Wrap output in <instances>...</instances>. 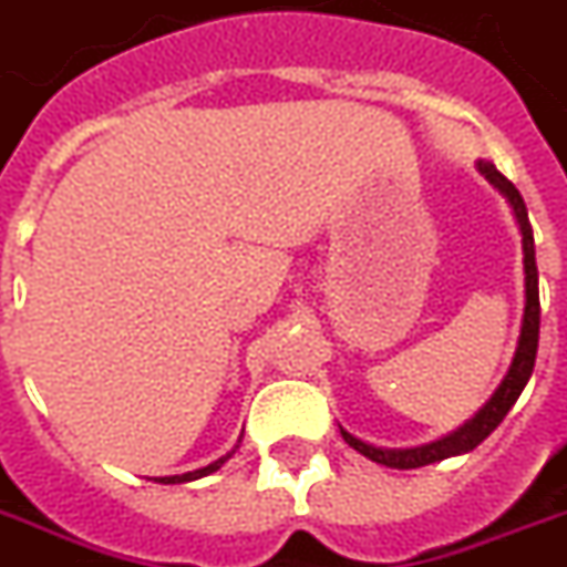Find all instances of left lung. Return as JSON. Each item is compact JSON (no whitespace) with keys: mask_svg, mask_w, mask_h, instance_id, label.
<instances>
[{"mask_svg":"<svg viewBox=\"0 0 567 567\" xmlns=\"http://www.w3.org/2000/svg\"><path fill=\"white\" fill-rule=\"evenodd\" d=\"M476 168L491 186L497 188L499 195L506 197L508 206H512V215H515L517 230H520V245H524V322H520V337H517L515 358H512V367H508L506 379L499 381V388L494 390V396L485 402V405L476 411V414L467 420L464 425H458L455 432H450L441 441L423 443V446H411V450H384V446H372V443L354 437L340 425V434L343 441L358 450L361 455H367L370 462L384 464V467H393V471H414V467H425V464L443 462V458H452V455H464V452L476 450L485 437H488L503 416L512 411V405L520 396V390L526 388V381L533 375L535 367V352H538V324H542V305H538V266H535V243H533V227H529V215H526V204L520 192H517L512 183H508L494 162L480 159Z\"/></svg>","mask_w":567,"mask_h":567,"instance_id":"1","label":"left lung"}]
</instances>
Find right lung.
<instances>
[{
	"mask_svg": "<svg viewBox=\"0 0 567 567\" xmlns=\"http://www.w3.org/2000/svg\"><path fill=\"white\" fill-rule=\"evenodd\" d=\"M239 443H243V437H239V441H236V446H234V450H230V452H227V455H221V458H218V462L206 464V467H200V471L183 473V476H159V480H156V482H165V485H177V482H192V480H200V476H209V473L218 471V467H221V464L227 462V458H230V455H234L236 450H239Z\"/></svg>",
	"mask_w": 567,
	"mask_h": 567,
	"instance_id": "obj_1",
	"label": "right lung"
}]
</instances>
